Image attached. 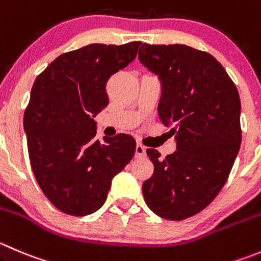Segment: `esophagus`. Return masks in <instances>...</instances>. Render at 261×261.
<instances>
[{"instance_id": "1", "label": "esophagus", "mask_w": 261, "mask_h": 261, "mask_svg": "<svg viewBox=\"0 0 261 261\" xmlns=\"http://www.w3.org/2000/svg\"><path fill=\"white\" fill-rule=\"evenodd\" d=\"M145 146L141 145V144H136V148H135V156L140 158V156L145 155Z\"/></svg>"}]
</instances>
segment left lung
<instances>
[{
    "label": "left lung",
    "instance_id": "1",
    "mask_svg": "<svg viewBox=\"0 0 261 261\" xmlns=\"http://www.w3.org/2000/svg\"><path fill=\"white\" fill-rule=\"evenodd\" d=\"M139 60L161 80L159 120L176 140L164 159L146 149L154 173L144 199L156 216L182 221L206 208L228 178L241 144L240 95L213 56L189 45L144 43Z\"/></svg>",
    "mask_w": 261,
    "mask_h": 261
}]
</instances>
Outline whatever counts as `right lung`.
I'll return each mask as SVG.
<instances>
[{
    "mask_svg": "<svg viewBox=\"0 0 261 261\" xmlns=\"http://www.w3.org/2000/svg\"><path fill=\"white\" fill-rule=\"evenodd\" d=\"M140 44L94 43L63 53L33 84L24 113L30 166L63 213L83 217L102 208L112 178L133 159L135 139L95 140L94 117L108 105V79L135 60Z\"/></svg>",
    "mask_w": 261,
    "mask_h": 261,
    "instance_id": "right-lung-1",
    "label": "right lung"
}]
</instances>
